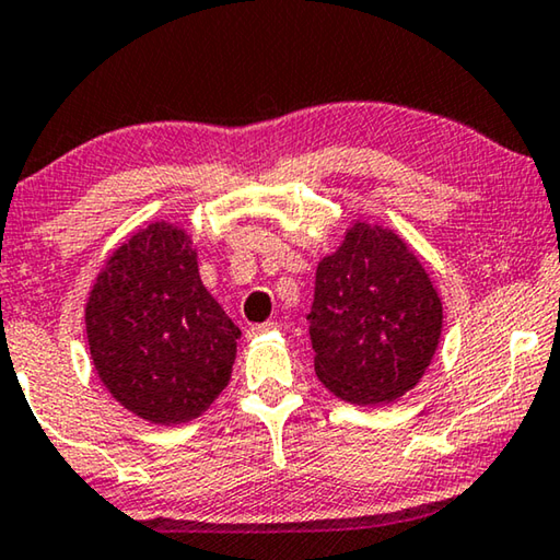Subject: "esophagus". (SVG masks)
<instances>
[{
	"label": "esophagus",
	"mask_w": 560,
	"mask_h": 560,
	"mask_svg": "<svg viewBox=\"0 0 560 560\" xmlns=\"http://www.w3.org/2000/svg\"><path fill=\"white\" fill-rule=\"evenodd\" d=\"M273 328H277V324H273V322L254 324L252 328H248V336H259V334H266V331H273Z\"/></svg>",
	"instance_id": "esophagus-1"
}]
</instances>
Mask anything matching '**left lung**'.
I'll list each match as a JSON object with an SVG mask.
<instances>
[{
    "mask_svg": "<svg viewBox=\"0 0 560 560\" xmlns=\"http://www.w3.org/2000/svg\"><path fill=\"white\" fill-rule=\"evenodd\" d=\"M308 334L316 376L357 406H378L419 384L436 353L443 306L401 236L357 221L316 266Z\"/></svg>",
    "mask_w": 560,
    "mask_h": 560,
    "instance_id": "1",
    "label": "left lung"
}]
</instances>
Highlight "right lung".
Listing matches in <instances>:
<instances>
[{"label": "right lung", "instance_id": "right-lung-1", "mask_svg": "<svg viewBox=\"0 0 560 560\" xmlns=\"http://www.w3.org/2000/svg\"><path fill=\"white\" fill-rule=\"evenodd\" d=\"M94 369L139 419H197L224 392L242 331L199 277L184 229L156 221L121 244L86 301Z\"/></svg>", "mask_w": 560, "mask_h": 560}]
</instances>
